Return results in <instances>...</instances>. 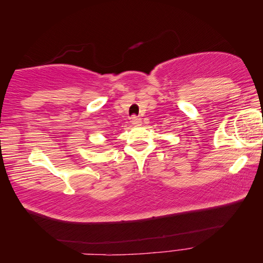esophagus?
Returning <instances> with one entry per match:
<instances>
[{"label":"esophagus","instance_id":"34e87169","mask_svg":"<svg viewBox=\"0 0 263 263\" xmlns=\"http://www.w3.org/2000/svg\"><path fill=\"white\" fill-rule=\"evenodd\" d=\"M131 124H132V125H135V126H140L141 125V119L136 117V116H133V117L131 118Z\"/></svg>","mask_w":263,"mask_h":263}]
</instances>
